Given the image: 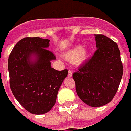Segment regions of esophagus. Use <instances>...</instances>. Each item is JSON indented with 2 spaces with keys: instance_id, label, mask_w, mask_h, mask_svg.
<instances>
[{
  "instance_id": "34e87169",
  "label": "esophagus",
  "mask_w": 131,
  "mask_h": 131,
  "mask_svg": "<svg viewBox=\"0 0 131 131\" xmlns=\"http://www.w3.org/2000/svg\"><path fill=\"white\" fill-rule=\"evenodd\" d=\"M71 76H72V71L71 70H69L68 71V77H71Z\"/></svg>"
}]
</instances>
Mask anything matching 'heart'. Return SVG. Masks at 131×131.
<instances>
[{
	"instance_id": "heart-1",
	"label": "heart",
	"mask_w": 131,
	"mask_h": 131,
	"mask_svg": "<svg viewBox=\"0 0 131 131\" xmlns=\"http://www.w3.org/2000/svg\"><path fill=\"white\" fill-rule=\"evenodd\" d=\"M87 56V52L83 49L81 46H77L68 52L65 56L69 61L73 62L79 60V61H83L86 58Z\"/></svg>"
}]
</instances>
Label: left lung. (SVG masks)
I'll list each match as a JSON object with an SVG mask.
<instances>
[{"instance_id": "obj_1", "label": "left lung", "mask_w": 131, "mask_h": 131, "mask_svg": "<svg viewBox=\"0 0 131 131\" xmlns=\"http://www.w3.org/2000/svg\"><path fill=\"white\" fill-rule=\"evenodd\" d=\"M96 50L73 74L80 99L91 107L111 102L119 86L123 68L116 42L104 35H95Z\"/></svg>"}]
</instances>
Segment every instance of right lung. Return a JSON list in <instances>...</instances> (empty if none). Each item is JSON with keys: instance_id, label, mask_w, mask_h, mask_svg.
Returning a JSON list of instances; mask_svg holds the SVG:
<instances>
[{"instance_id": "1", "label": "right lung", "mask_w": 131, "mask_h": 131, "mask_svg": "<svg viewBox=\"0 0 131 131\" xmlns=\"http://www.w3.org/2000/svg\"><path fill=\"white\" fill-rule=\"evenodd\" d=\"M50 40L25 37L16 44L8 58L10 85L14 96L27 111L36 115L47 113L56 103L68 69L51 67L55 55L47 49ZM32 55L37 58L30 60Z\"/></svg>"}]
</instances>
